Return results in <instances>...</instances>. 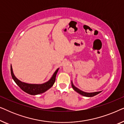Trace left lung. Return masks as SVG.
Here are the masks:
<instances>
[{
    "label": "left lung",
    "instance_id": "8db88e82",
    "mask_svg": "<svg viewBox=\"0 0 124 124\" xmlns=\"http://www.w3.org/2000/svg\"><path fill=\"white\" fill-rule=\"evenodd\" d=\"M72 86L73 89L74 91H76V92L79 93V94L82 95H83V96H87V97H92V96H94L95 95H96L99 94L100 93H101V91H98V92H94V93H86V92H84V91H81V90H79V89H78V88L75 87V86H74V85L73 84L72 81Z\"/></svg>",
    "mask_w": 124,
    "mask_h": 124
}]
</instances>
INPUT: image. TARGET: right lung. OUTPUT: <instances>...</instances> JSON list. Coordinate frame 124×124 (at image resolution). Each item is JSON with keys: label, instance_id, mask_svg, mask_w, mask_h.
<instances>
[{"label": "right lung", "instance_id": "add662e5", "mask_svg": "<svg viewBox=\"0 0 124 124\" xmlns=\"http://www.w3.org/2000/svg\"><path fill=\"white\" fill-rule=\"evenodd\" d=\"M59 69V68L56 69V70L54 73L53 76H52L50 80L42 84H30L21 82V81H20L19 79H18L15 77L14 74H13L12 68L11 65V73L13 79L16 82V84L21 88V90H23V91H25V93H28L29 94L35 95L45 93V91L48 90L49 89H50L53 86V85L55 82L56 76L57 73L58 72Z\"/></svg>", "mask_w": 124, "mask_h": 124}]
</instances>
